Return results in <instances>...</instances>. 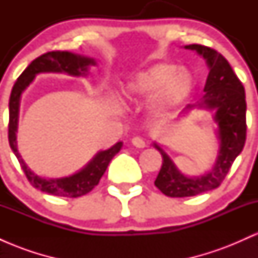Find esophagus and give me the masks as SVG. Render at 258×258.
<instances>
[{
  "mask_svg": "<svg viewBox=\"0 0 258 258\" xmlns=\"http://www.w3.org/2000/svg\"><path fill=\"white\" fill-rule=\"evenodd\" d=\"M132 144L137 148H144L146 147V141L142 137H133L132 138Z\"/></svg>",
  "mask_w": 258,
  "mask_h": 258,
  "instance_id": "34e87169",
  "label": "esophagus"
}]
</instances>
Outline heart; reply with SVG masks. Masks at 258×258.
I'll use <instances>...</instances> for the list:
<instances>
[{
  "label": "heart",
  "instance_id": "b5f03b06",
  "mask_svg": "<svg viewBox=\"0 0 258 258\" xmlns=\"http://www.w3.org/2000/svg\"><path fill=\"white\" fill-rule=\"evenodd\" d=\"M193 87L194 78L188 69L171 63H156L128 82L126 97L135 102L152 99V110L164 114L179 105Z\"/></svg>",
  "mask_w": 258,
  "mask_h": 258
}]
</instances>
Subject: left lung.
Returning a JSON list of instances; mask_svg holds the SVG:
<instances>
[{
	"instance_id": "left-lung-1",
	"label": "left lung",
	"mask_w": 258,
	"mask_h": 258,
	"mask_svg": "<svg viewBox=\"0 0 258 258\" xmlns=\"http://www.w3.org/2000/svg\"><path fill=\"white\" fill-rule=\"evenodd\" d=\"M185 48L197 51L209 65L210 72L204 88L206 93L198 105L216 110L215 120L221 143L214 170L197 178L183 176L166 153L154 144L162 156V166L154 183L161 193L171 198L194 197L220 186L246 141L245 90L230 64L221 53L203 44H188Z\"/></svg>"
}]
</instances>
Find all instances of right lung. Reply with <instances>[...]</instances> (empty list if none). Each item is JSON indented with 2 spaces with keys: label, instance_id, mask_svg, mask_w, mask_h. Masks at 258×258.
Instances as JSON below:
<instances>
[{
  "label": "right lung",
  "instance_id": "right-lung-1",
  "mask_svg": "<svg viewBox=\"0 0 258 258\" xmlns=\"http://www.w3.org/2000/svg\"><path fill=\"white\" fill-rule=\"evenodd\" d=\"M93 59L74 54L70 52L52 51L37 57L32 60L26 68L22 75L17 79L16 84L12 88L10 97V122H8V141L10 146L16 154L20 166L24 171L26 178L34 188L40 189L47 194L64 198H78L90 193L92 189L99 183L100 178L104 174L106 167L111 159L120 152L122 143L115 144L110 149L103 150L98 153L90 164L80 172L70 177L57 179H47L38 177L25 165L22 156L17 149V127H18V114H19V102L23 91L30 85L36 74L38 73H67L69 75L80 76L87 72L88 65H94Z\"/></svg>",
  "mask_w": 258,
  "mask_h": 258
}]
</instances>
